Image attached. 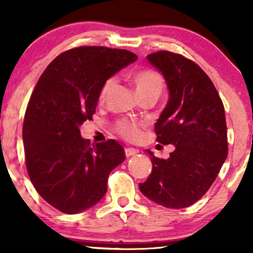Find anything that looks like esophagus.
<instances>
[{
	"label": "esophagus",
	"mask_w": 253,
	"mask_h": 253,
	"mask_svg": "<svg viewBox=\"0 0 253 253\" xmlns=\"http://www.w3.org/2000/svg\"><path fill=\"white\" fill-rule=\"evenodd\" d=\"M124 153H126V157H131V156H135V154L138 153V151L136 148H131V147H126L124 149Z\"/></svg>",
	"instance_id": "34e87169"
}]
</instances>
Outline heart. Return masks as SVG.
<instances>
[{"mask_svg": "<svg viewBox=\"0 0 253 253\" xmlns=\"http://www.w3.org/2000/svg\"><path fill=\"white\" fill-rule=\"evenodd\" d=\"M132 84L135 86L137 96H146V95H157L159 96L164 86L162 75L159 72L151 69L138 70L131 76ZM115 84V78H107L100 89L99 99L104 100L108 91ZM116 131L122 137L129 141H136L141 136V124L131 121H119L116 124Z\"/></svg>", "mask_w": 253, "mask_h": 253, "instance_id": "b5f03b06", "label": "heart"}]
</instances>
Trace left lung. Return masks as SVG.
Returning a JSON list of instances; mask_svg holds the SVG:
<instances>
[{
    "label": "left lung",
    "instance_id": "1",
    "mask_svg": "<svg viewBox=\"0 0 253 253\" xmlns=\"http://www.w3.org/2000/svg\"><path fill=\"white\" fill-rule=\"evenodd\" d=\"M147 59L169 88V101L156 123L157 141L173 145L175 151L168 159L147 151L152 172L138 187L165 208H188L209 191L227 158L224 106L212 81L194 61L168 50Z\"/></svg>",
    "mask_w": 253,
    "mask_h": 253
}]
</instances>
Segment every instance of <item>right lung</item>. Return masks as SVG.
<instances>
[{"mask_svg": "<svg viewBox=\"0 0 253 253\" xmlns=\"http://www.w3.org/2000/svg\"><path fill=\"white\" fill-rule=\"evenodd\" d=\"M136 59L126 49L72 48L48 65L32 91L23 126L26 169L41 197L61 212L99 203L111 171L126 159L117 141L90 146L80 126L93 119L105 81Z\"/></svg>", "mask_w": 253, "mask_h": 253, "instance_id": "right-lung-1", "label": "right lung"}]
</instances>
